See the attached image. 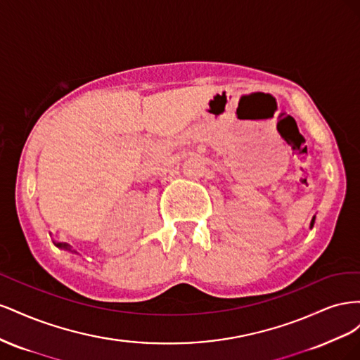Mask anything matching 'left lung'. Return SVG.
Returning <instances> with one entry per match:
<instances>
[{
  "label": "left lung",
  "mask_w": 360,
  "mask_h": 360,
  "mask_svg": "<svg viewBox=\"0 0 360 360\" xmlns=\"http://www.w3.org/2000/svg\"><path fill=\"white\" fill-rule=\"evenodd\" d=\"M314 222H315V216L312 217V221H311V225H309V228H312V226H314Z\"/></svg>",
  "instance_id": "left-lung-1"
}]
</instances>
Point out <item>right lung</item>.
Here are the masks:
<instances>
[{
  "instance_id": "1",
  "label": "right lung",
  "mask_w": 360,
  "mask_h": 360,
  "mask_svg": "<svg viewBox=\"0 0 360 360\" xmlns=\"http://www.w3.org/2000/svg\"><path fill=\"white\" fill-rule=\"evenodd\" d=\"M53 245H56L57 248H60V249H64V250H69V252H73V254H78L76 252V250H72V246L70 245H68V243H60V242H56L53 240Z\"/></svg>"
}]
</instances>
